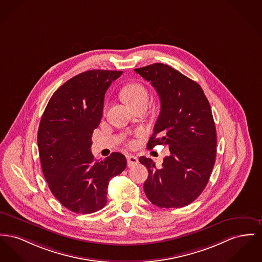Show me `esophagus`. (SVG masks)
I'll return each instance as SVG.
<instances>
[{
	"label": "esophagus",
	"mask_w": 262,
	"mask_h": 262,
	"mask_svg": "<svg viewBox=\"0 0 262 262\" xmlns=\"http://www.w3.org/2000/svg\"><path fill=\"white\" fill-rule=\"evenodd\" d=\"M126 160H127V166L128 167H132V166H135L139 163V158L135 155H127L126 157Z\"/></svg>",
	"instance_id": "obj_1"
}]
</instances>
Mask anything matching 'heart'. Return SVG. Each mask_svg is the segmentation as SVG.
<instances>
[{
  "label": "heart",
  "instance_id": "b5f03b06",
  "mask_svg": "<svg viewBox=\"0 0 262 262\" xmlns=\"http://www.w3.org/2000/svg\"><path fill=\"white\" fill-rule=\"evenodd\" d=\"M124 102L130 107L135 108L141 103L148 102V92L146 88L139 83H133L126 85L122 91Z\"/></svg>",
  "mask_w": 262,
  "mask_h": 262
}]
</instances>
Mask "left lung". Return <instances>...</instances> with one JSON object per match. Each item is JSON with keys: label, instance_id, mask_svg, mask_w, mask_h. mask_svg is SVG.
Returning a JSON list of instances; mask_svg holds the SVG:
<instances>
[{"label": "left lung", "instance_id": "left-lung-1", "mask_svg": "<svg viewBox=\"0 0 262 262\" xmlns=\"http://www.w3.org/2000/svg\"><path fill=\"white\" fill-rule=\"evenodd\" d=\"M150 82L161 108L147 148L165 145L170 154L157 168L139 157L148 170L146 197L159 208H182L196 200L208 184L216 154V133L211 106L200 85L163 63L135 69Z\"/></svg>", "mask_w": 262, "mask_h": 262}]
</instances>
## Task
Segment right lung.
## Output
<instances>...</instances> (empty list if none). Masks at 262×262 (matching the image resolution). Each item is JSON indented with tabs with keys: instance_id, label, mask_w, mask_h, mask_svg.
<instances>
[{
	"instance_id": "obj_1",
	"label": "right lung",
	"mask_w": 262,
	"mask_h": 262,
	"mask_svg": "<svg viewBox=\"0 0 262 262\" xmlns=\"http://www.w3.org/2000/svg\"><path fill=\"white\" fill-rule=\"evenodd\" d=\"M122 74L89 70L69 79L52 95L40 120L37 144L45 178L62 206L76 214L104 208L110 180L126 167L125 156L120 152L103 161L91 152L105 94Z\"/></svg>"
}]
</instances>
